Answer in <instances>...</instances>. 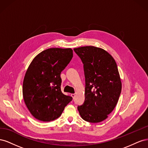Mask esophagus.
<instances>
[{"label":"esophagus","mask_w":148,"mask_h":148,"mask_svg":"<svg viewBox=\"0 0 148 148\" xmlns=\"http://www.w3.org/2000/svg\"><path fill=\"white\" fill-rule=\"evenodd\" d=\"M71 96L72 97L73 99H74L75 97V94H71Z\"/></svg>","instance_id":"34e87169"}]
</instances>
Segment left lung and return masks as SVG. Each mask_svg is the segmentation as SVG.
<instances>
[{"label":"left lung","mask_w":148,"mask_h":148,"mask_svg":"<svg viewBox=\"0 0 148 148\" xmlns=\"http://www.w3.org/2000/svg\"><path fill=\"white\" fill-rule=\"evenodd\" d=\"M83 64L85 99L78 110L82 118L98 123L108 117L117 104L122 83L114 58L105 50L94 46L75 48Z\"/></svg>","instance_id":"1"}]
</instances>
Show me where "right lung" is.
<instances>
[{"instance_id":"right-lung-1","label":"right lung","mask_w":148,"mask_h":148,"mask_svg":"<svg viewBox=\"0 0 148 148\" xmlns=\"http://www.w3.org/2000/svg\"><path fill=\"white\" fill-rule=\"evenodd\" d=\"M73 57L70 48H50L31 62L23 83L25 104L34 118L50 122L59 118L72 97L61 91L60 73Z\"/></svg>"}]
</instances>
